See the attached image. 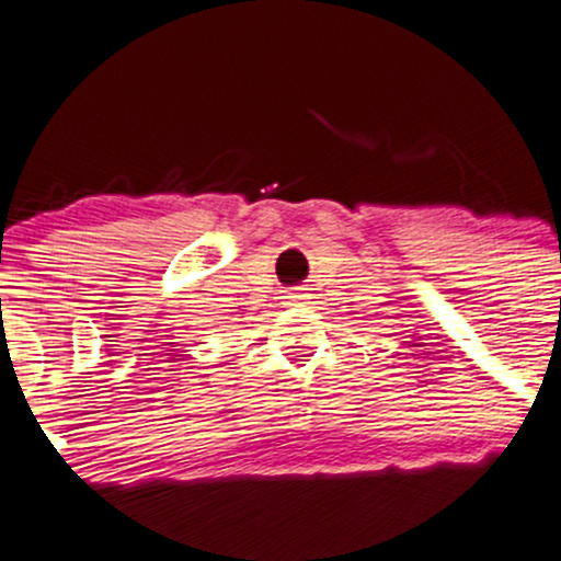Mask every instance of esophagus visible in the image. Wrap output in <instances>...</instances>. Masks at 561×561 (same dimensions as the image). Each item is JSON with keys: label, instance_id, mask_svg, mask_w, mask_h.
Instances as JSON below:
<instances>
[{"label": "esophagus", "instance_id": "34e87169", "mask_svg": "<svg viewBox=\"0 0 561 561\" xmlns=\"http://www.w3.org/2000/svg\"><path fill=\"white\" fill-rule=\"evenodd\" d=\"M305 299H307V294H301V291H291L286 297L288 305H301V301H305Z\"/></svg>", "mask_w": 561, "mask_h": 561}]
</instances>
